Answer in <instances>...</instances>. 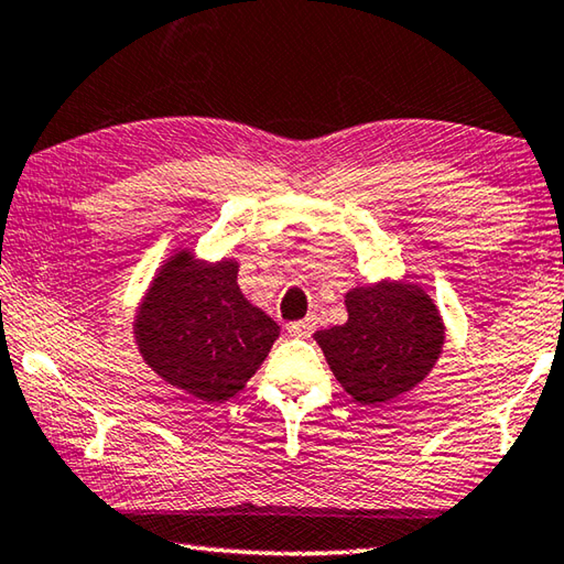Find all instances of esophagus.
Listing matches in <instances>:
<instances>
[{
	"label": "esophagus",
	"mask_w": 564,
	"mask_h": 564,
	"mask_svg": "<svg viewBox=\"0 0 564 564\" xmlns=\"http://www.w3.org/2000/svg\"><path fill=\"white\" fill-rule=\"evenodd\" d=\"M315 330V317H305V321L289 323V333L295 337H311Z\"/></svg>",
	"instance_id": "1"
}]
</instances>
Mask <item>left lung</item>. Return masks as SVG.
<instances>
[{"mask_svg":"<svg viewBox=\"0 0 564 564\" xmlns=\"http://www.w3.org/2000/svg\"><path fill=\"white\" fill-rule=\"evenodd\" d=\"M347 323L317 330L335 380L360 404H387L434 370L446 325L422 285L382 279L345 293Z\"/></svg>","mask_w":564,"mask_h":564,"instance_id":"obj_1","label":"left lung"}]
</instances>
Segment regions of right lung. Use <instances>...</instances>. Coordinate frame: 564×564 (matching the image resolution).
Returning <instances> with one entry per match:
<instances>
[{
  "mask_svg": "<svg viewBox=\"0 0 564 564\" xmlns=\"http://www.w3.org/2000/svg\"><path fill=\"white\" fill-rule=\"evenodd\" d=\"M239 261L177 249L160 265L132 321L142 360L167 384L207 404L239 394L281 327L241 293Z\"/></svg>",
  "mask_w": 564,
  "mask_h": 564,
  "instance_id": "add662e5",
  "label": "right lung"
}]
</instances>
